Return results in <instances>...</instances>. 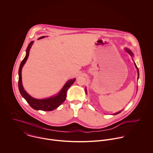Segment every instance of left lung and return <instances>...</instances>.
Here are the masks:
<instances>
[{
    "instance_id": "left-lung-1",
    "label": "left lung",
    "mask_w": 153,
    "mask_h": 153,
    "mask_svg": "<svg viewBox=\"0 0 153 153\" xmlns=\"http://www.w3.org/2000/svg\"><path fill=\"white\" fill-rule=\"evenodd\" d=\"M124 50H125V51L126 52H127L131 57H133V56H134V54L132 53V52L130 50V49H128V48H124ZM134 65H135V67H136V68L137 69V74H138V78H139V70H138V68L137 67V66H136V64H135V62H134ZM120 112H121V111H120V112H117V113H115V114H114V115H117V114H120Z\"/></svg>"
}]
</instances>
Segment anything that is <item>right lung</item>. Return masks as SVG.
<instances>
[{
	"mask_svg": "<svg viewBox=\"0 0 153 153\" xmlns=\"http://www.w3.org/2000/svg\"><path fill=\"white\" fill-rule=\"evenodd\" d=\"M45 36L39 37L38 39H42L45 38ZM34 41H31L27 48H26V54L23 59V60L22 61L19 70V89L20 92V94L26 100L27 102L29 103V105L32 108H33L35 110H41L43 111H52L56 108H58L63 102L65 100L66 96H67V91L68 89V88L74 83V82L76 80V79H73L68 80L65 84L64 85L62 88L61 89V91L55 96H52L49 98H44V99H36L33 97H32L29 94L27 93V92L25 90L23 86L22 85V68L24 66L25 64L26 63L29 55V51L30 50V48L33 44Z\"/></svg>",
	"mask_w": 153,
	"mask_h": 153,
	"instance_id": "add662e5",
	"label": "right lung"
}]
</instances>
